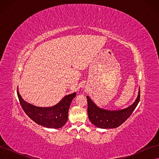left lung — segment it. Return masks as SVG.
<instances>
[{
    "instance_id": "1",
    "label": "left lung",
    "mask_w": 159,
    "mask_h": 159,
    "mask_svg": "<svg viewBox=\"0 0 159 159\" xmlns=\"http://www.w3.org/2000/svg\"><path fill=\"white\" fill-rule=\"evenodd\" d=\"M88 114L90 121L102 129L116 128L131 116L140 101V90L135 102L129 107L118 111H107L99 108L87 96Z\"/></svg>"
}]
</instances>
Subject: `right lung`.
Instances as JSON below:
<instances>
[{
  "label": "right lung",
  "mask_w": 159,
  "mask_h": 159,
  "mask_svg": "<svg viewBox=\"0 0 159 159\" xmlns=\"http://www.w3.org/2000/svg\"><path fill=\"white\" fill-rule=\"evenodd\" d=\"M18 98L24 111L38 125L48 128H60L66 123L71 101L76 93L64 97L60 103L51 107H39L25 102L17 91Z\"/></svg>",
  "instance_id": "1"
}]
</instances>
